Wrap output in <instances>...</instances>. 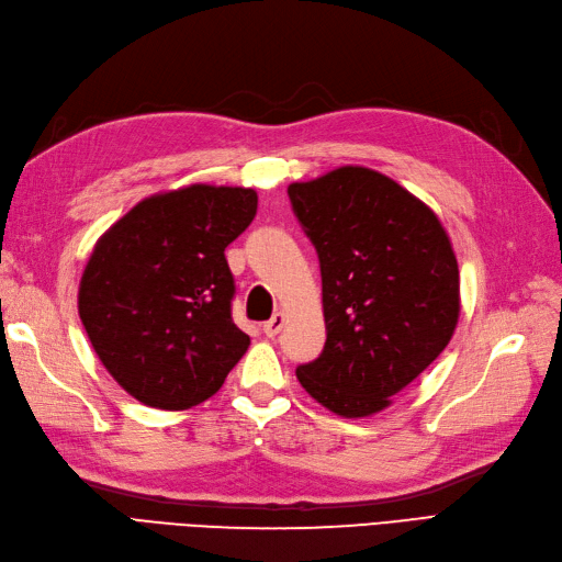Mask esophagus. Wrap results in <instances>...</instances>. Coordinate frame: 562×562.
I'll return each instance as SVG.
<instances>
[{"instance_id": "obj_1", "label": "esophagus", "mask_w": 562, "mask_h": 562, "mask_svg": "<svg viewBox=\"0 0 562 562\" xmlns=\"http://www.w3.org/2000/svg\"><path fill=\"white\" fill-rule=\"evenodd\" d=\"M283 322H285V317H283L281 313H277L269 322L261 324V331H265V334L269 336V339H273V336H277V334L283 329Z\"/></svg>"}]
</instances>
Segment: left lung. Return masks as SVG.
<instances>
[{
  "label": "left lung",
  "mask_w": 562,
  "mask_h": 562,
  "mask_svg": "<svg viewBox=\"0 0 562 562\" xmlns=\"http://www.w3.org/2000/svg\"><path fill=\"white\" fill-rule=\"evenodd\" d=\"M315 245L327 341L297 366L305 392L334 414L386 408L445 346L459 319V267L440 218L378 170L344 166L289 184Z\"/></svg>",
  "instance_id": "1"
}]
</instances>
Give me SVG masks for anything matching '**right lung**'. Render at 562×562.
Wrapping results in <instances>:
<instances>
[{"label":"right lung","instance_id":"add662e5","mask_svg":"<svg viewBox=\"0 0 562 562\" xmlns=\"http://www.w3.org/2000/svg\"><path fill=\"white\" fill-rule=\"evenodd\" d=\"M257 192L190 184L154 194L95 243L79 285L93 351L124 392L164 411L214 396L245 356L226 247L252 223Z\"/></svg>","mask_w":562,"mask_h":562}]
</instances>
